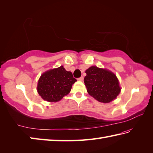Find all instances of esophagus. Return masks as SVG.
I'll return each mask as SVG.
<instances>
[{"instance_id": "obj_1", "label": "esophagus", "mask_w": 153, "mask_h": 153, "mask_svg": "<svg viewBox=\"0 0 153 153\" xmlns=\"http://www.w3.org/2000/svg\"><path fill=\"white\" fill-rule=\"evenodd\" d=\"M77 80H79V81H81V82H82V81L83 80V76H82V77H79V78L77 79Z\"/></svg>"}]
</instances>
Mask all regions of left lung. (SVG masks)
Instances as JSON below:
<instances>
[{"mask_svg": "<svg viewBox=\"0 0 153 153\" xmlns=\"http://www.w3.org/2000/svg\"><path fill=\"white\" fill-rule=\"evenodd\" d=\"M85 73L84 83L87 92L98 101L108 103L119 95L121 89L114 74L97 66L90 67Z\"/></svg>", "mask_w": 153, "mask_h": 153, "instance_id": "1", "label": "left lung"}]
</instances>
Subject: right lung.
<instances>
[{
	"mask_svg": "<svg viewBox=\"0 0 153 153\" xmlns=\"http://www.w3.org/2000/svg\"><path fill=\"white\" fill-rule=\"evenodd\" d=\"M76 81L71 71H66L61 66L41 75L38 82L37 91L45 100L57 102L70 92Z\"/></svg>",
	"mask_w": 153,
	"mask_h": 153,
	"instance_id": "right-lung-1",
	"label": "right lung"
}]
</instances>
